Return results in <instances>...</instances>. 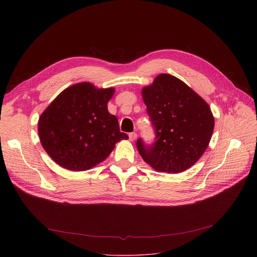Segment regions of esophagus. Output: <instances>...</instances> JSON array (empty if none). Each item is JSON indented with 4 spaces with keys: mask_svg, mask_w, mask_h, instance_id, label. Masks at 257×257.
I'll list each match as a JSON object with an SVG mask.
<instances>
[{
    "mask_svg": "<svg viewBox=\"0 0 257 257\" xmlns=\"http://www.w3.org/2000/svg\"><path fill=\"white\" fill-rule=\"evenodd\" d=\"M137 137H138V134H137L136 132H131V133H129V140H130L131 142L136 141V140H137Z\"/></svg>",
    "mask_w": 257,
    "mask_h": 257,
    "instance_id": "esophagus-1",
    "label": "esophagus"
}]
</instances>
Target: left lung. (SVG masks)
<instances>
[{
    "label": "left lung",
    "mask_w": 257,
    "mask_h": 257,
    "mask_svg": "<svg viewBox=\"0 0 257 257\" xmlns=\"http://www.w3.org/2000/svg\"><path fill=\"white\" fill-rule=\"evenodd\" d=\"M155 138L137 141L138 150L154 170L180 173L203 155L210 142L214 118L208 104L178 78L161 74L143 89Z\"/></svg>",
    "instance_id": "obj_1"
}]
</instances>
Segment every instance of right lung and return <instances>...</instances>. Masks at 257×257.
Returning <instances> with one entry per match:
<instances>
[{
  "label": "right lung",
  "mask_w": 257,
  "mask_h": 257,
  "mask_svg": "<svg viewBox=\"0 0 257 257\" xmlns=\"http://www.w3.org/2000/svg\"><path fill=\"white\" fill-rule=\"evenodd\" d=\"M113 92V88L78 83L48 106L39 117L38 134L56 164L70 171L91 169L109 156L117 142L128 139L107 109Z\"/></svg>",
  "instance_id": "right-lung-1"
}]
</instances>
